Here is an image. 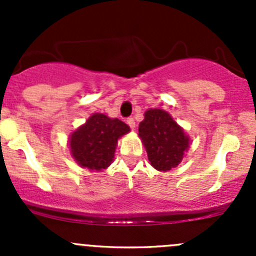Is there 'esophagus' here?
Segmentation results:
<instances>
[{"mask_svg":"<svg viewBox=\"0 0 256 256\" xmlns=\"http://www.w3.org/2000/svg\"><path fill=\"white\" fill-rule=\"evenodd\" d=\"M126 122H128V125L130 126L131 130H135L136 122H135V120H134V118H128V120H126Z\"/></svg>","mask_w":256,"mask_h":256,"instance_id":"1","label":"esophagus"}]
</instances>
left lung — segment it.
Segmentation results:
<instances>
[{"label": "left lung", "instance_id": "8db88e82", "mask_svg": "<svg viewBox=\"0 0 256 256\" xmlns=\"http://www.w3.org/2000/svg\"><path fill=\"white\" fill-rule=\"evenodd\" d=\"M144 116L138 125V138L151 166L161 172L177 167L190 148V136L164 110L148 109Z\"/></svg>", "mask_w": 256, "mask_h": 256}]
</instances>
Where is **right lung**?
I'll return each mask as SVG.
<instances>
[{
  "label": "right lung",
  "mask_w": 256,
  "mask_h": 256,
  "mask_svg": "<svg viewBox=\"0 0 256 256\" xmlns=\"http://www.w3.org/2000/svg\"><path fill=\"white\" fill-rule=\"evenodd\" d=\"M128 132V125L118 118L94 112L69 135V151L80 167L100 172L112 164L118 138Z\"/></svg>",
  "instance_id": "add662e5"
}]
</instances>
